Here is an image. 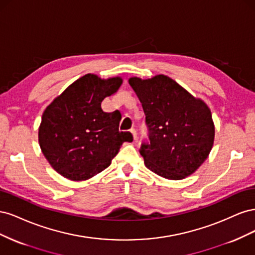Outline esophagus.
<instances>
[{"label":"esophagus","mask_w":255,"mask_h":255,"mask_svg":"<svg viewBox=\"0 0 255 255\" xmlns=\"http://www.w3.org/2000/svg\"><path fill=\"white\" fill-rule=\"evenodd\" d=\"M130 133L133 134L134 140H136V139H137V132H136V129H135V128H130Z\"/></svg>","instance_id":"obj_1"}]
</instances>
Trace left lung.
I'll use <instances>...</instances> for the list:
<instances>
[{"label":"left lung","mask_w":255,"mask_h":255,"mask_svg":"<svg viewBox=\"0 0 255 255\" xmlns=\"http://www.w3.org/2000/svg\"><path fill=\"white\" fill-rule=\"evenodd\" d=\"M142 104L149 141L139 152L154 173L182 180L207 158L214 143L212 114L201 100L166 75L128 81Z\"/></svg>","instance_id":"obj_1"}]
</instances>
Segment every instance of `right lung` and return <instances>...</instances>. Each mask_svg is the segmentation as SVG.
Listing matches in <instances>:
<instances>
[{
    "label": "right lung",
    "mask_w": 255,
    "mask_h": 255,
    "mask_svg": "<svg viewBox=\"0 0 255 255\" xmlns=\"http://www.w3.org/2000/svg\"><path fill=\"white\" fill-rule=\"evenodd\" d=\"M120 78L101 80L86 74L72 83L45 109L39 144L51 166L72 181H84L103 171L129 132L119 130V114L103 112V100L121 86Z\"/></svg>",
    "instance_id": "right-lung-1"
}]
</instances>
